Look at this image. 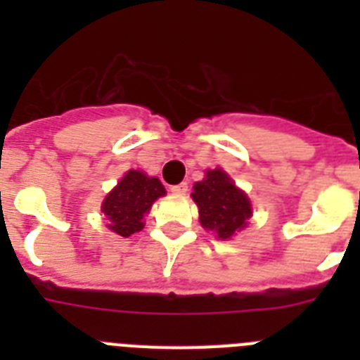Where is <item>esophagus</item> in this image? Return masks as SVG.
Wrapping results in <instances>:
<instances>
[{"instance_id":"1","label":"esophagus","mask_w":360,"mask_h":360,"mask_svg":"<svg viewBox=\"0 0 360 360\" xmlns=\"http://www.w3.org/2000/svg\"><path fill=\"white\" fill-rule=\"evenodd\" d=\"M187 189H189V186H187V182H182V184H176V186L171 187V191H173L174 195H186Z\"/></svg>"}]
</instances>
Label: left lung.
Instances as JSON below:
<instances>
[{"label": "left lung", "mask_w": 360, "mask_h": 360, "mask_svg": "<svg viewBox=\"0 0 360 360\" xmlns=\"http://www.w3.org/2000/svg\"><path fill=\"white\" fill-rule=\"evenodd\" d=\"M191 196L198 205L202 227L214 232L219 240H231L247 227L252 216L249 196L221 169L205 171V178L195 184Z\"/></svg>", "instance_id": "1"}]
</instances>
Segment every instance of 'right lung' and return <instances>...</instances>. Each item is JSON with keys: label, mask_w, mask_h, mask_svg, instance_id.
I'll return each instance as SVG.
<instances>
[{"label": "right lung", "mask_w": 360, "mask_h": 360, "mask_svg": "<svg viewBox=\"0 0 360 360\" xmlns=\"http://www.w3.org/2000/svg\"><path fill=\"white\" fill-rule=\"evenodd\" d=\"M164 195L165 189L157 176L129 169L104 198L101 211L106 216V227L124 238L142 231L144 216L155 200Z\"/></svg>", "instance_id": "1"}]
</instances>
